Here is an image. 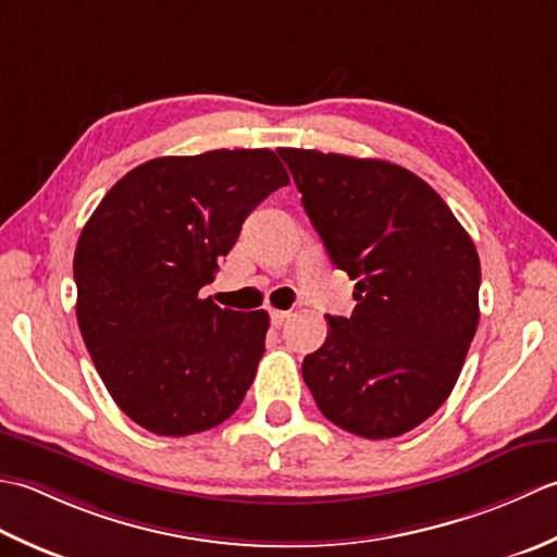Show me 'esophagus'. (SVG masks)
<instances>
[{"label":"esophagus","instance_id":"obj_1","mask_svg":"<svg viewBox=\"0 0 557 557\" xmlns=\"http://www.w3.org/2000/svg\"><path fill=\"white\" fill-rule=\"evenodd\" d=\"M290 320V310H271V324L281 326Z\"/></svg>","mask_w":557,"mask_h":557}]
</instances>
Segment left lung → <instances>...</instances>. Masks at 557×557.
<instances>
[{
  "instance_id": "obj_1",
  "label": "left lung",
  "mask_w": 557,
  "mask_h": 557,
  "mask_svg": "<svg viewBox=\"0 0 557 557\" xmlns=\"http://www.w3.org/2000/svg\"><path fill=\"white\" fill-rule=\"evenodd\" d=\"M336 269L350 317L302 360L320 411L368 440L428 421L459 380L479 326L481 262L451 209L411 170L377 158L278 149Z\"/></svg>"
}]
</instances>
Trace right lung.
I'll use <instances>...</instances> for the list:
<instances>
[{"instance_id": "right-lung-1", "label": "right lung", "mask_w": 557, "mask_h": 557, "mask_svg": "<svg viewBox=\"0 0 557 557\" xmlns=\"http://www.w3.org/2000/svg\"><path fill=\"white\" fill-rule=\"evenodd\" d=\"M288 173L269 149L163 156L98 203L74 252L76 320L134 423L185 437L231 418L264 356L269 314L199 298L243 221Z\"/></svg>"}]
</instances>
